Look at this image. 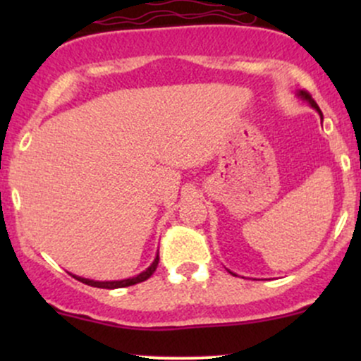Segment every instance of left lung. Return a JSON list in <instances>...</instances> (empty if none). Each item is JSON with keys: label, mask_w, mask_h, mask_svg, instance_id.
Segmentation results:
<instances>
[{"label": "left lung", "mask_w": 361, "mask_h": 361, "mask_svg": "<svg viewBox=\"0 0 361 361\" xmlns=\"http://www.w3.org/2000/svg\"><path fill=\"white\" fill-rule=\"evenodd\" d=\"M299 97L302 98V100L309 102V103H310V106H312V109H316V110L319 111V115H321V118H322V114H321V110H319L317 103H316V102H314V98H312V97H310V93H307V91H305V90H300V91H299Z\"/></svg>", "instance_id": "left-lung-1"}]
</instances>
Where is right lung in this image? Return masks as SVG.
<instances>
[{
	"label": "right lung",
	"instance_id": "1",
	"mask_svg": "<svg viewBox=\"0 0 361 361\" xmlns=\"http://www.w3.org/2000/svg\"><path fill=\"white\" fill-rule=\"evenodd\" d=\"M157 263H159V255L156 256L154 261H152L151 267L147 268L146 271L139 273L137 276H132V279H126V280H114V281H94V280H88V279H82V276H76L73 275L74 279L82 281V283L86 285H91V287H97V288H122V287H130V285H135V283H140V281L147 280L149 276L152 275V273L156 271L157 268Z\"/></svg>",
	"mask_w": 361,
	"mask_h": 361
}]
</instances>
